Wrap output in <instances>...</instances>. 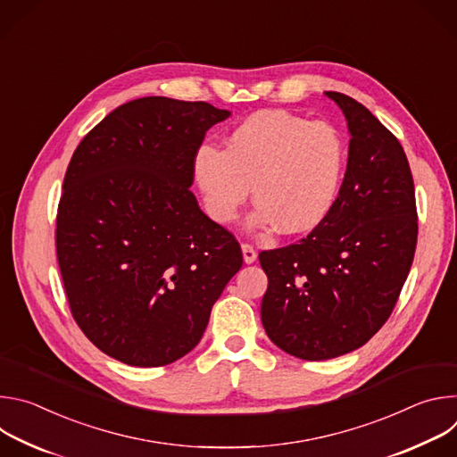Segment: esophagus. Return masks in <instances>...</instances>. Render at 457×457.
<instances>
[{
    "label": "esophagus",
    "instance_id": "esophagus-1",
    "mask_svg": "<svg viewBox=\"0 0 457 457\" xmlns=\"http://www.w3.org/2000/svg\"><path fill=\"white\" fill-rule=\"evenodd\" d=\"M242 254H244V262H245V264H253L254 260H256V251H254V247H253L251 244H247V242L242 244Z\"/></svg>",
    "mask_w": 457,
    "mask_h": 457
}]
</instances>
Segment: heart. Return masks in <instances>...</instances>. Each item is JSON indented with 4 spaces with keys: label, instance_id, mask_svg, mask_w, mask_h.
I'll return each mask as SVG.
<instances>
[{
    "label": "heart",
    "instance_id": "heart-1",
    "mask_svg": "<svg viewBox=\"0 0 457 457\" xmlns=\"http://www.w3.org/2000/svg\"><path fill=\"white\" fill-rule=\"evenodd\" d=\"M344 171V141L323 120L284 110L256 112L233 128L226 150L204 145L195 155V179L208 215L228 224L247 201L254 222L280 233L316 228L335 204Z\"/></svg>",
    "mask_w": 457,
    "mask_h": 457
}]
</instances>
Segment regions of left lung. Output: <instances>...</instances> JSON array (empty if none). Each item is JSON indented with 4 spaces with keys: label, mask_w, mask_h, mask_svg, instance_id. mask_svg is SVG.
I'll return each instance as SVG.
<instances>
[{
    "label": "left lung",
    "mask_w": 457,
    "mask_h": 457,
    "mask_svg": "<svg viewBox=\"0 0 457 457\" xmlns=\"http://www.w3.org/2000/svg\"><path fill=\"white\" fill-rule=\"evenodd\" d=\"M325 96L351 132L338 199L305 238L258 254L268 275L264 329L277 347L309 361L347 354L381 329L418 242L414 180L400 141L356 99Z\"/></svg>",
    "instance_id": "obj_1"
}]
</instances>
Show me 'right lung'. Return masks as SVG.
<instances>
[{"mask_svg": "<svg viewBox=\"0 0 457 457\" xmlns=\"http://www.w3.org/2000/svg\"><path fill=\"white\" fill-rule=\"evenodd\" d=\"M228 115L204 101L134 99L90 129L64 173L55 253L69 307L126 365L187 354L242 268L235 235L189 189L206 132Z\"/></svg>", "mask_w": 457, "mask_h": 457, "instance_id": "obj_1", "label": "right lung"}]
</instances>
